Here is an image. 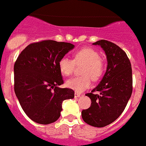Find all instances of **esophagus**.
Wrapping results in <instances>:
<instances>
[{"instance_id": "34e87169", "label": "esophagus", "mask_w": 146, "mask_h": 146, "mask_svg": "<svg viewBox=\"0 0 146 146\" xmlns=\"http://www.w3.org/2000/svg\"><path fill=\"white\" fill-rule=\"evenodd\" d=\"M80 96H81V95H80V93H76H76L74 94V96H75V98H79V97H80Z\"/></svg>"}]
</instances>
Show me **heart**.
Here are the masks:
<instances>
[{
  "label": "heart",
  "mask_w": 146,
  "mask_h": 146,
  "mask_svg": "<svg viewBox=\"0 0 146 146\" xmlns=\"http://www.w3.org/2000/svg\"><path fill=\"white\" fill-rule=\"evenodd\" d=\"M82 66L80 70L82 76L70 79L66 82V86L76 92H82L91 85L92 81H98L103 76L105 71V63L100 57V54L92 48H82L73 54V60L63 57L58 62V66L63 75L69 76L73 74L75 66Z\"/></svg>",
  "instance_id": "1"
}]
</instances>
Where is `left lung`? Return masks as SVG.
I'll return each mask as SVG.
<instances>
[{
    "instance_id": "left-lung-1",
    "label": "left lung",
    "mask_w": 146,
    "mask_h": 146,
    "mask_svg": "<svg viewBox=\"0 0 146 146\" xmlns=\"http://www.w3.org/2000/svg\"><path fill=\"white\" fill-rule=\"evenodd\" d=\"M93 44L104 49L108 66L101 82L86 95L92 103L90 108L82 110V117L92 127H104L117 120L127 106L133 92L132 67L124 50L113 42L100 40Z\"/></svg>"
}]
</instances>
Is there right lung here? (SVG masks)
Listing matches in <instances>:
<instances>
[{
  "mask_svg": "<svg viewBox=\"0 0 146 146\" xmlns=\"http://www.w3.org/2000/svg\"><path fill=\"white\" fill-rule=\"evenodd\" d=\"M74 45L43 40L29 44L14 64V91L26 115L34 122L49 124L60 116L62 102L74 91L59 88L64 83L58 62Z\"/></svg>",
  "mask_w": 146,
  "mask_h": 146,
  "instance_id": "obj_1",
  "label": "right lung"
}]
</instances>
